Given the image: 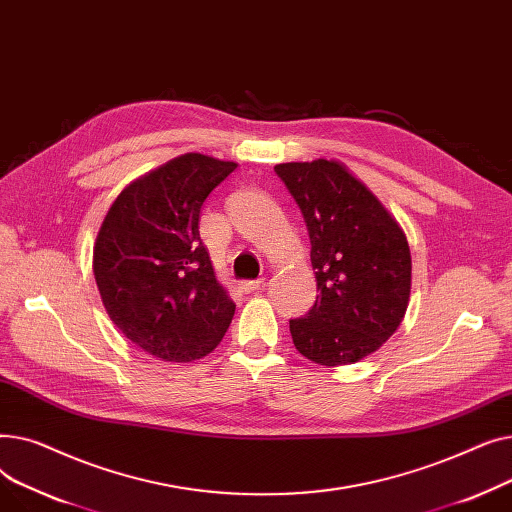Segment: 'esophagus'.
Wrapping results in <instances>:
<instances>
[{"label":"esophagus","mask_w":512,"mask_h":512,"mask_svg":"<svg viewBox=\"0 0 512 512\" xmlns=\"http://www.w3.org/2000/svg\"><path fill=\"white\" fill-rule=\"evenodd\" d=\"M238 286H240L242 292L249 294V292H255V290H259L261 286H265V280H263V278H261V280H242Z\"/></svg>","instance_id":"esophagus-1"}]
</instances>
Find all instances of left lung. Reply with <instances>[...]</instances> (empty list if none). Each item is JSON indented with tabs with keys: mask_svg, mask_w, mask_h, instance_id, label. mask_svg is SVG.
I'll list each match as a JSON object with an SVG mask.
<instances>
[{
	"mask_svg": "<svg viewBox=\"0 0 512 512\" xmlns=\"http://www.w3.org/2000/svg\"><path fill=\"white\" fill-rule=\"evenodd\" d=\"M311 240L317 299L290 319L297 351L319 365H348L378 351L409 307L405 232L369 188L334 159L278 164Z\"/></svg>",
	"mask_w": 512,
	"mask_h": 512,
	"instance_id": "1",
	"label": "left lung"
}]
</instances>
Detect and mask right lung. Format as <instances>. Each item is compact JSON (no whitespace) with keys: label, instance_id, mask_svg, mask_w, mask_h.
I'll return each instance as SVG.
<instances>
[{"label":"right lung","instance_id":"1","mask_svg":"<svg viewBox=\"0 0 512 512\" xmlns=\"http://www.w3.org/2000/svg\"><path fill=\"white\" fill-rule=\"evenodd\" d=\"M234 170V161L184 153L128 184L99 228L93 274L103 307L161 361L209 355L234 317L199 236L205 199Z\"/></svg>","mask_w":512,"mask_h":512}]
</instances>
